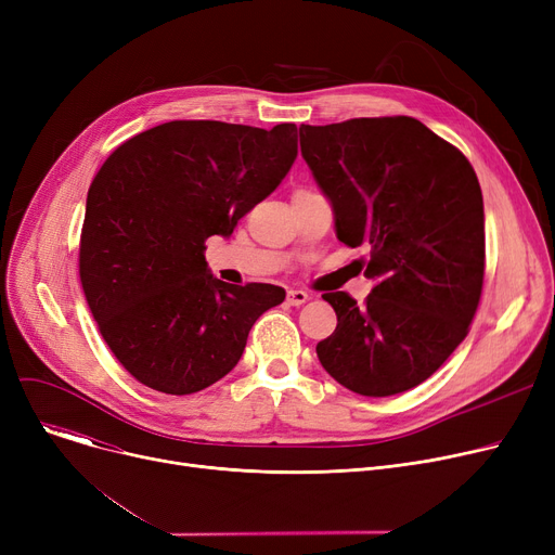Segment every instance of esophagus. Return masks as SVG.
I'll return each instance as SVG.
<instances>
[{
  "label": "esophagus",
  "instance_id": "34e87169",
  "mask_svg": "<svg viewBox=\"0 0 555 555\" xmlns=\"http://www.w3.org/2000/svg\"><path fill=\"white\" fill-rule=\"evenodd\" d=\"M310 299L308 293H304V289H287V304L289 306H301Z\"/></svg>",
  "mask_w": 555,
  "mask_h": 555
}]
</instances>
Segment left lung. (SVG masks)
Wrapping results in <instances>:
<instances>
[{
    "label": "left lung",
    "instance_id": "left-lung-1",
    "mask_svg": "<svg viewBox=\"0 0 555 555\" xmlns=\"http://www.w3.org/2000/svg\"><path fill=\"white\" fill-rule=\"evenodd\" d=\"M301 155L333 202L337 238L369 247L362 306L322 295L337 328L317 358L339 385L385 398L425 383L475 319L486 270L483 197L456 145L412 116L301 126Z\"/></svg>",
    "mask_w": 555,
    "mask_h": 555
}]
</instances>
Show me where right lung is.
Here are the masks:
<instances>
[{"instance_id": "right-lung-1", "label": "right lung", "mask_w": 555, "mask_h": 555, "mask_svg": "<svg viewBox=\"0 0 555 555\" xmlns=\"http://www.w3.org/2000/svg\"><path fill=\"white\" fill-rule=\"evenodd\" d=\"M295 157V124L168 121L103 162L87 193L78 274L105 344L134 380L189 396L238 364L254 322L285 289L214 279L207 238L229 236Z\"/></svg>"}]
</instances>
